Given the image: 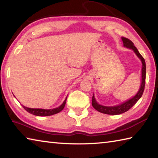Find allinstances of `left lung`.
<instances>
[{
	"label": "left lung",
	"instance_id": "obj_1",
	"mask_svg": "<svg viewBox=\"0 0 158 158\" xmlns=\"http://www.w3.org/2000/svg\"><path fill=\"white\" fill-rule=\"evenodd\" d=\"M121 40L123 42V46L125 47L130 48V49H132L134 51V52L136 53V55L138 56V58H140V59L141 60V61H142V63H143L142 83H141L139 91L137 93V94L135 95L134 98L130 99V100L124 102L123 104H120L118 106H104L99 105V104H98V102H96L95 99L94 98V95H93L92 106H93V108H94L95 110H97L98 111L100 112H102V113H104V114L114 115V114H122V113H123V112L128 111L138 101V99L142 97L143 92H144V86H145L146 64H145V61H144V58L139 53V52H138L137 48L134 46V43L132 42V41L129 40V39L123 37H121Z\"/></svg>",
	"mask_w": 158,
	"mask_h": 158
}]
</instances>
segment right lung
Here are the masks:
<instances>
[{
  "mask_svg": "<svg viewBox=\"0 0 158 158\" xmlns=\"http://www.w3.org/2000/svg\"><path fill=\"white\" fill-rule=\"evenodd\" d=\"M66 100L67 98L65 99V101L63 102L62 105H60L59 107L54 109H50V110H44V109H40V108H27L25 106H23V108L29 113L36 115V116H41V117H44V116H50L55 114L56 113H59V112L63 110L65 107V104H66Z\"/></svg>",
  "mask_w": 158,
  "mask_h": 158,
  "instance_id": "obj_1",
  "label": "right lung"
}]
</instances>
